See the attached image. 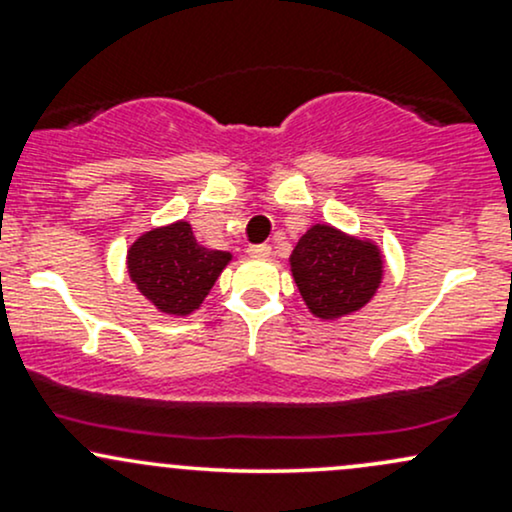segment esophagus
Returning a JSON list of instances; mask_svg holds the SVG:
<instances>
[{
	"label": "esophagus",
	"mask_w": 512,
	"mask_h": 512,
	"mask_svg": "<svg viewBox=\"0 0 512 512\" xmlns=\"http://www.w3.org/2000/svg\"><path fill=\"white\" fill-rule=\"evenodd\" d=\"M269 252H272V248H269L267 243H264V245H250V248H248L250 257H269Z\"/></svg>",
	"instance_id": "obj_1"
}]
</instances>
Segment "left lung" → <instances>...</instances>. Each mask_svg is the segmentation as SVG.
<instances>
[{
	"label": "left lung",
	"instance_id": "1",
	"mask_svg": "<svg viewBox=\"0 0 512 512\" xmlns=\"http://www.w3.org/2000/svg\"><path fill=\"white\" fill-rule=\"evenodd\" d=\"M291 276L305 308L320 322H337L373 301L385 276V255L368 236L313 223L298 238Z\"/></svg>",
	"mask_w": 512,
	"mask_h": 512
}]
</instances>
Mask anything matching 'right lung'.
Returning <instances> with one entry per match:
<instances>
[{"instance_id": "right-lung-1", "label": "right lung", "mask_w": 512, "mask_h": 512, "mask_svg": "<svg viewBox=\"0 0 512 512\" xmlns=\"http://www.w3.org/2000/svg\"><path fill=\"white\" fill-rule=\"evenodd\" d=\"M233 252L197 243L192 223L180 219L144 231L127 250V274L158 313L187 317L202 308Z\"/></svg>"}]
</instances>
